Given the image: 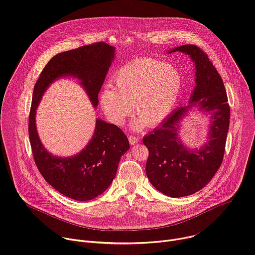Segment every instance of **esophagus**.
Returning <instances> with one entry per match:
<instances>
[{
	"label": "esophagus",
	"mask_w": 255,
	"mask_h": 255,
	"mask_svg": "<svg viewBox=\"0 0 255 255\" xmlns=\"http://www.w3.org/2000/svg\"><path fill=\"white\" fill-rule=\"evenodd\" d=\"M128 140H129L130 144H134L138 141V137H136L134 135H128Z\"/></svg>",
	"instance_id": "esophagus-1"
}]
</instances>
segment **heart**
Returning a JSON list of instances; mask_svg holds the SVG:
<instances>
[{
  "mask_svg": "<svg viewBox=\"0 0 255 255\" xmlns=\"http://www.w3.org/2000/svg\"><path fill=\"white\" fill-rule=\"evenodd\" d=\"M115 87L108 86L100 94V106L107 118L122 126L132 111L137 118L132 128L162 123L174 109L183 87L180 70L159 60L141 58L122 66L114 75Z\"/></svg>",
  "mask_w": 255,
  "mask_h": 255,
  "instance_id": "obj_1",
  "label": "heart"
}]
</instances>
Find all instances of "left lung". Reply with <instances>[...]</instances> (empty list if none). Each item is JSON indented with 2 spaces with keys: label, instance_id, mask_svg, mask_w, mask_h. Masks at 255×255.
Segmentation results:
<instances>
[{
  "label": "left lung",
  "instance_id": "left-lung-1",
  "mask_svg": "<svg viewBox=\"0 0 255 255\" xmlns=\"http://www.w3.org/2000/svg\"><path fill=\"white\" fill-rule=\"evenodd\" d=\"M181 51L191 56L196 67V87L190 107L208 113L212 119L209 140L199 149L187 148L180 140L178 129L188 107L175 111L156 128L143 136L148 149L145 165L147 179L157 190L170 197L189 196L205 187L223 161L229 128L230 108L222 78L208 55L193 44L182 45Z\"/></svg>",
  "mask_w": 255,
  "mask_h": 255
}]
</instances>
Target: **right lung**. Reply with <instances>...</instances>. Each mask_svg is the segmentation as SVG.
Instances as JSON below:
<instances>
[{
  "label": "right lung",
  "instance_id": "obj_1",
  "mask_svg": "<svg viewBox=\"0 0 255 255\" xmlns=\"http://www.w3.org/2000/svg\"><path fill=\"white\" fill-rule=\"evenodd\" d=\"M115 55V47L96 42L59 53L51 59L38 78L29 115V138L35 164L45 181L59 193L77 201H88L103 194L113 183L121 157L129 148L128 136L116 125L96 121L92 138L71 158L54 157L42 145L35 125L36 109L55 79L72 75L81 83L94 107L98 92Z\"/></svg>",
  "mask_w": 255,
  "mask_h": 255
}]
</instances>
